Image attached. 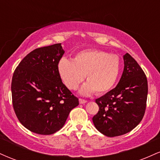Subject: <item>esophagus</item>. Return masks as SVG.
Instances as JSON below:
<instances>
[{"instance_id":"obj_1","label":"esophagus","mask_w":160,"mask_h":160,"mask_svg":"<svg viewBox=\"0 0 160 160\" xmlns=\"http://www.w3.org/2000/svg\"><path fill=\"white\" fill-rule=\"evenodd\" d=\"M79 102H80V104H85L87 102V100H85V99H82V98H80L79 99Z\"/></svg>"}]
</instances>
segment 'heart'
Listing matches in <instances>:
<instances>
[{"mask_svg":"<svg viewBox=\"0 0 160 160\" xmlns=\"http://www.w3.org/2000/svg\"><path fill=\"white\" fill-rule=\"evenodd\" d=\"M120 59L116 55H111L99 49H84L77 52L72 60L60 59L58 71L65 85L71 90H76L86 79L80 89L82 95L95 92L98 95L108 92L115 85L120 72Z\"/></svg>","mask_w":160,"mask_h":160,"instance_id":"obj_1","label":"heart"}]
</instances>
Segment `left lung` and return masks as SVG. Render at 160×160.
Segmentation results:
<instances>
[{
	"label": "left lung",
	"instance_id": "1",
	"mask_svg": "<svg viewBox=\"0 0 160 160\" xmlns=\"http://www.w3.org/2000/svg\"><path fill=\"white\" fill-rule=\"evenodd\" d=\"M124 69L114 89L95 100L99 110L92 118L95 128L108 137L129 132L144 117L148 98V80L138 62L126 53Z\"/></svg>",
	"mask_w": 160,
	"mask_h": 160
}]
</instances>
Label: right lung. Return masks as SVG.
Instances as JSON below:
<instances>
[{
    "label": "right lung",
    "instance_id": "1",
    "mask_svg": "<svg viewBox=\"0 0 160 160\" xmlns=\"http://www.w3.org/2000/svg\"><path fill=\"white\" fill-rule=\"evenodd\" d=\"M64 53L61 43L35 49L22 60L12 75L14 111L19 122L34 133L56 132L79 104L58 74V64Z\"/></svg>",
    "mask_w": 160,
    "mask_h": 160
}]
</instances>
